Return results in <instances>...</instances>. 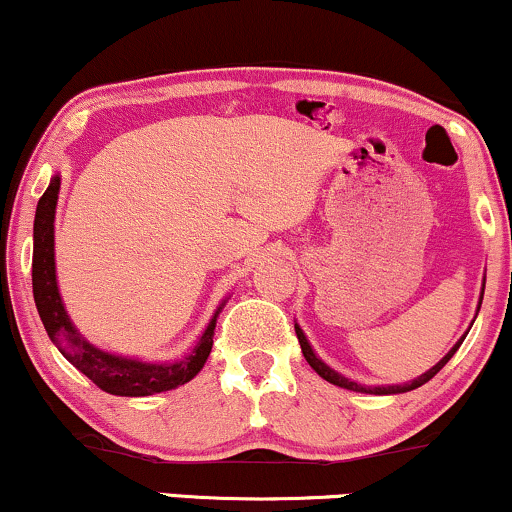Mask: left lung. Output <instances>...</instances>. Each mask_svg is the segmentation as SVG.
Here are the masks:
<instances>
[{"instance_id":"obj_1","label":"left lung","mask_w":512,"mask_h":512,"mask_svg":"<svg viewBox=\"0 0 512 512\" xmlns=\"http://www.w3.org/2000/svg\"><path fill=\"white\" fill-rule=\"evenodd\" d=\"M484 293V290H482ZM480 304H482V297H480ZM480 304H477V312H480ZM295 333H297V340H300V347H302V354H304V359H307V364L314 368L316 373L321 375L323 380H328V383H333V385H338V387H345V390H352V392H366V394H401V392H411V390H416V387H420V385H425L428 383V380H432L435 378V375L442 371V368L446 366V361H449L451 357H454L456 354V349L461 347V342L465 340V335L461 340L456 342L454 347L449 349V352H446V357H442L437 361L435 366L430 368V371H425L423 375H418L416 380H411V383H404V385H387V387H366V385H359V383H354V380H349V378H345V375H340L338 371H333L331 366H326L323 364V361L316 357L314 354V349H312V345H309V340L304 338V333H302V328L297 326L295 323Z\"/></svg>"}]
</instances>
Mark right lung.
<instances>
[{
  "instance_id": "1",
  "label": "right lung",
  "mask_w": 512,
  "mask_h": 512,
  "mask_svg": "<svg viewBox=\"0 0 512 512\" xmlns=\"http://www.w3.org/2000/svg\"><path fill=\"white\" fill-rule=\"evenodd\" d=\"M58 189H61V177L56 174V177H51L47 191L37 203L35 229H32V245H35L32 248V295H35L37 312H40L51 342L96 387H101L108 394H118V397H148V394L167 392L189 383L210 357L217 316L222 312L224 302L217 307L193 352L186 354L184 359L172 361V364H148V361L118 357V354L94 347L92 342H87L77 333L66 307H63L61 293H58L54 262V215Z\"/></svg>"
}]
</instances>
